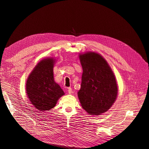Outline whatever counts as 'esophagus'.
<instances>
[{
	"label": "esophagus",
	"instance_id": "1",
	"mask_svg": "<svg viewBox=\"0 0 149 149\" xmlns=\"http://www.w3.org/2000/svg\"><path fill=\"white\" fill-rule=\"evenodd\" d=\"M68 93L70 94H71L72 93V89L71 88H68Z\"/></svg>",
	"mask_w": 149,
	"mask_h": 149
}]
</instances>
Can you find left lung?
<instances>
[{"label": "left lung", "instance_id": "obj_1", "mask_svg": "<svg viewBox=\"0 0 149 149\" xmlns=\"http://www.w3.org/2000/svg\"><path fill=\"white\" fill-rule=\"evenodd\" d=\"M83 68L78 96L82 107L89 115H101L116 101L118 86L116 76L104 57L97 52L79 54Z\"/></svg>", "mask_w": 149, "mask_h": 149}]
</instances>
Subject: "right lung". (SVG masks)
Listing matches in <instances>:
<instances>
[{
    "label": "right lung",
    "instance_id": "right-lung-1",
    "mask_svg": "<svg viewBox=\"0 0 149 149\" xmlns=\"http://www.w3.org/2000/svg\"><path fill=\"white\" fill-rule=\"evenodd\" d=\"M55 57L40 60L29 75L26 81V93L29 100L36 109L46 111L55 107L65 93L54 79L53 68Z\"/></svg>",
    "mask_w": 149,
    "mask_h": 149
}]
</instances>
